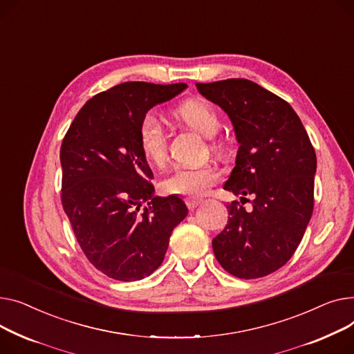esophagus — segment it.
I'll list each match as a JSON object with an SVG mask.
<instances>
[{"label": "esophagus", "instance_id": "obj_1", "mask_svg": "<svg viewBox=\"0 0 354 354\" xmlns=\"http://www.w3.org/2000/svg\"><path fill=\"white\" fill-rule=\"evenodd\" d=\"M201 203H203L201 198H192V197H187V198H185L187 207H189V209H192V210L196 209V207H198Z\"/></svg>", "mask_w": 354, "mask_h": 354}]
</instances>
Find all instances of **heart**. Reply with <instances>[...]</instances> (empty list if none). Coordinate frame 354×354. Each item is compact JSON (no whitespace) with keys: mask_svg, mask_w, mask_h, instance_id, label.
<instances>
[{"mask_svg":"<svg viewBox=\"0 0 354 354\" xmlns=\"http://www.w3.org/2000/svg\"><path fill=\"white\" fill-rule=\"evenodd\" d=\"M173 115L184 126L209 137V147L213 151H221L224 149V141L216 136L220 129V117L209 101L203 98L185 100L176 107ZM138 147L144 160L154 167H162L167 161V138L157 120L149 117L141 122ZM218 178L220 174L212 164L187 165L165 177L161 187L169 194L196 198L209 193Z\"/></svg>","mask_w":354,"mask_h":354,"instance_id":"b5f03b06","label":"heart"}]
</instances>
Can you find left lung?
Returning <instances> with one entry per match:
<instances>
[{"label": "left lung", "instance_id": "left-lung-1", "mask_svg": "<svg viewBox=\"0 0 354 354\" xmlns=\"http://www.w3.org/2000/svg\"><path fill=\"white\" fill-rule=\"evenodd\" d=\"M197 90L230 117L240 144L224 190L254 197L247 212L227 205L228 221L213 239L217 261L239 279L283 267L299 247L315 205L317 160L307 131L279 95L245 78L197 82Z\"/></svg>", "mask_w": 354, "mask_h": 354}]
</instances>
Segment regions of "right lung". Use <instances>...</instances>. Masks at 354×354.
I'll list each match as a JSON object with an SVG mask.
<instances>
[{
	"label": "right lung",
	"instance_id": "1",
	"mask_svg": "<svg viewBox=\"0 0 354 354\" xmlns=\"http://www.w3.org/2000/svg\"><path fill=\"white\" fill-rule=\"evenodd\" d=\"M185 88L122 82L90 98L62 140V209L86 257L114 280L150 276L189 212L177 196L154 197L153 171L138 147L147 111Z\"/></svg>",
	"mask_w": 354,
	"mask_h": 354
}]
</instances>
